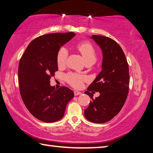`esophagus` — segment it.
Listing matches in <instances>:
<instances>
[{"label": "esophagus", "instance_id": "34e87169", "mask_svg": "<svg viewBox=\"0 0 153 153\" xmlns=\"http://www.w3.org/2000/svg\"><path fill=\"white\" fill-rule=\"evenodd\" d=\"M82 92H80V91H74V95L75 96H78V95H81Z\"/></svg>", "mask_w": 153, "mask_h": 153}]
</instances>
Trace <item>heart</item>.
Instances as JSON below:
<instances>
[{
    "instance_id": "b5f03b06",
    "label": "heart",
    "mask_w": 153,
    "mask_h": 153,
    "mask_svg": "<svg viewBox=\"0 0 153 153\" xmlns=\"http://www.w3.org/2000/svg\"><path fill=\"white\" fill-rule=\"evenodd\" d=\"M77 49L81 53L83 59L85 62H95L96 60V54L94 47L90 43L83 42L77 45ZM68 55V49L62 48L59 49L57 54V62L59 66H62L65 63ZM66 79L71 86L74 88H79L82 85V82L85 77L81 75L76 74H69L66 76Z\"/></svg>"
}]
</instances>
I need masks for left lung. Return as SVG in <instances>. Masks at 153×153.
Returning <instances> with one entry per match:
<instances>
[{
	"label": "left lung",
	"instance_id": "left-lung-1",
	"mask_svg": "<svg viewBox=\"0 0 153 153\" xmlns=\"http://www.w3.org/2000/svg\"><path fill=\"white\" fill-rule=\"evenodd\" d=\"M102 51V71L89 85L85 94L90 97L85 118L94 123L110 121L121 110L126 102L129 90V69L121 47L114 40L101 35H92ZM93 91H99L100 96L93 99Z\"/></svg>",
	"mask_w": 153,
	"mask_h": 153
}]
</instances>
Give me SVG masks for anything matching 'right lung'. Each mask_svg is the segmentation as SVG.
I'll return each instance as SVG.
<instances>
[{"mask_svg":"<svg viewBox=\"0 0 153 153\" xmlns=\"http://www.w3.org/2000/svg\"><path fill=\"white\" fill-rule=\"evenodd\" d=\"M76 33H51L40 36L27 47L19 62V84L22 100L29 112L45 123H54L64 116L74 98L67 87L55 89L50 79L58 70L57 54Z\"/></svg>","mask_w":153,"mask_h":153,"instance_id":"add662e5","label":"right lung"}]
</instances>
